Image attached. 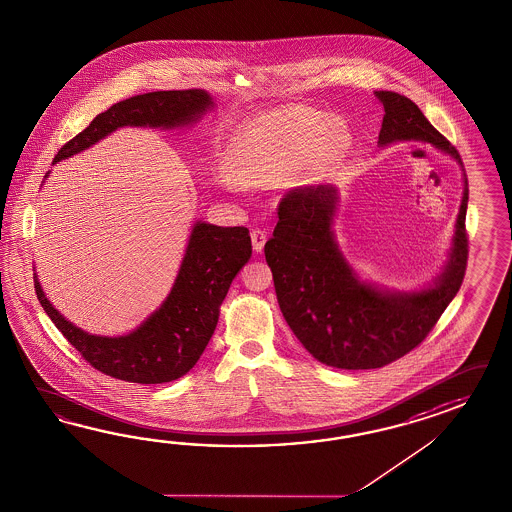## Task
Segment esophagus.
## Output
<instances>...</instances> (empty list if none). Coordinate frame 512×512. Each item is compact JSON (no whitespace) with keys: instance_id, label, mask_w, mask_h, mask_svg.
I'll return each instance as SVG.
<instances>
[{"instance_id":"1","label":"esophagus","mask_w":512,"mask_h":512,"mask_svg":"<svg viewBox=\"0 0 512 512\" xmlns=\"http://www.w3.org/2000/svg\"><path fill=\"white\" fill-rule=\"evenodd\" d=\"M251 242H253V250L261 253L264 250V244H266V233L262 229H253L251 231Z\"/></svg>"}]
</instances>
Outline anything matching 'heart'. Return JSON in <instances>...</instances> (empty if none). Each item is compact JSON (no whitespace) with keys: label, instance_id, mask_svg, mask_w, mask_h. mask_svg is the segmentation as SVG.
Listing matches in <instances>:
<instances>
[{"label":"heart","instance_id":"heart-1","mask_svg":"<svg viewBox=\"0 0 512 512\" xmlns=\"http://www.w3.org/2000/svg\"><path fill=\"white\" fill-rule=\"evenodd\" d=\"M342 122L318 111H279L259 118L240 135L231 164L244 183H272L300 170L309 159H329L348 146Z\"/></svg>","mask_w":512,"mask_h":512}]
</instances>
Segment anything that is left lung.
<instances>
[{
	"label": "left lung",
	"instance_id": "obj_1",
	"mask_svg": "<svg viewBox=\"0 0 512 512\" xmlns=\"http://www.w3.org/2000/svg\"><path fill=\"white\" fill-rule=\"evenodd\" d=\"M385 107L379 144L422 140L461 155L416 103L398 92L377 90ZM468 187V183L464 181ZM464 187L461 211L444 272L418 292H390L361 281L338 250L331 229L337 207L333 185L296 188L279 203L274 237L264 246L275 294L292 333L316 361L340 370H372L420 346L459 292L468 261Z\"/></svg>",
	"mask_w": 512,
	"mask_h": 512
}]
</instances>
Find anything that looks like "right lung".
I'll return each mask as SVG.
<instances>
[{"label": "right lung", "instance_id": "right-lung-1", "mask_svg": "<svg viewBox=\"0 0 512 512\" xmlns=\"http://www.w3.org/2000/svg\"><path fill=\"white\" fill-rule=\"evenodd\" d=\"M211 107V96L201 88L133 96L98 114L87 129L57 151L53 163L87 150L118 127L150 125L172 129L196 122ZM250 257L248 227L196 222L168 298L146 322L124 337L90 335L68 322L46 298L37 274L33 277L40 305L90 366L127 383L157 385L183 377L198 362L216 329L220 305L231 281Z\"/></svg>", "mask_w": 512, "mask_h": 512}]
</instances>
